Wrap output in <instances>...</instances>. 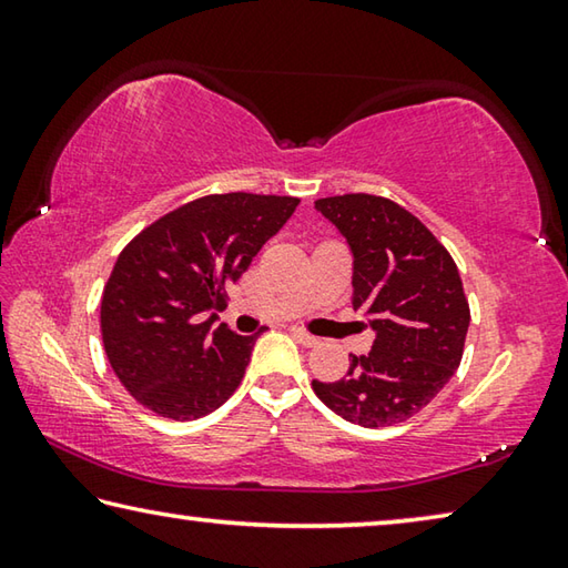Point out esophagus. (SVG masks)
Instances as JSON below:
<instances>
[{"label":"esophagus","mask_w":568,"mask_h":568,"mask_svg":"<svg viewBox=\"0 0 568 568\" xmlns=\"http://www.w3.org/2000/svg\"><path fill=\"white\" fill-rule=\"evenodd\" d=\"M291 335L293 338L297 341V343H303V345H307V348H313V345H318L321 341L315 338V335H311V333H305L303 328H291Z\"/></svg>","instance_id":"34e87169"}]
</instances>
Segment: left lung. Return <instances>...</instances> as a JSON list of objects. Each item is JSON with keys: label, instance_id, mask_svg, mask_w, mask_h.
Masks as SVG:
<instances>
[{"label": "left lung", "instance_id": "8db88e82", "mask_svg": "<svg viewBox=\"0 0 568 568\" xmlns=\"http://www.w3.org/2000/svg\"><path fill=\"white\" fill-rule=\"evenodd\" d=\"M315 210L341 230L353 253V311L376 331L368 355H353L341 381L313 390L363 428L416 416L454 378L470 323L458 267L436 235L388 197L335 195Z\"/></svg>", "mask_w": 568, "mask_h": 568}]
</instances>
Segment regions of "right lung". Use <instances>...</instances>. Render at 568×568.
Wrapping results in <instances>:
<instances>
[{
    "mask_svg": "<svg viewBox=\"0 0 568 568\" xmlns=\"http://www.w3.org/2000/svg\"><path fill=\"white\" fill-rule=\"evenodd\" d=\"M297 203L253 192L205 195L130 240L104 285L100 328L114 376L134 400L162 418L192 420L233 396L257 335L215 325L213 311H223L225 287Z\"/></svg>",
    "mask_w": 568,
    "mask_h": 568,
    "instance_id": "add662e5",
    "label": "right lung"
}]
</instances>
